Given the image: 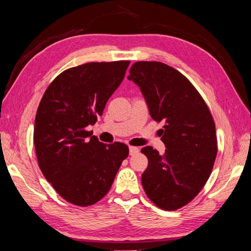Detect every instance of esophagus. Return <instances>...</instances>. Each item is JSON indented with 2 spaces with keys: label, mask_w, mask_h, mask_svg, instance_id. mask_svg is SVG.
<instances>
[{
  "label": "esophagus",
  "mask_w": 251,
  "mask_h": 251,
  "mask_svg": "<svg viewBox=\"0 0 251 251\" xmlns=\"http://www.w3.org/2000/svg\"><path fill=\"white\" fill-rule=\"evenodd\" d=\"M139 152V149H138L137 147H129V154L130 155H134V154H136V153H138Z\"/></svg>",
  "instance_id": "obj_1"
}]
</instances>
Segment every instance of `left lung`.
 Returning <instances> with one entry per match:
<instances>
[{
  "label": "left lung",
  "mask_w": 251,
  "mask_h": 251,
  "mask_svg": "<svg viewBox=\"0 0 251 251\" xmlns=\"http://www.w3.org/2000/svg\"><path fill=\"white\" fill-rule=\"evenodd\" d=\"M128 78L140 88L153 120L164 123L165 153L152 147L141 152L148 168L141 182L159 208L176 210L188 204L207 182L217 155L214 120L204 99L176 69L157 61H138Z\"/></svg>",
  "instance_id": "8db88e82"
}]
</instances>
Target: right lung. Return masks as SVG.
I'll list each match as a JSON object with an SVG mask.
<instances>
[{
  "label": "right lung",
  "mask_w": 251,
  "mask_h": 251,
  "mask_svg": "<svg viewBox=\"0 0 251 251\" xmlns=\"http://www.w3.org/2000/svg\"><path fill=\"white\" fill-rule=\"evenodd\" d=\"M129 61L89 62L59 74L47 87L34 121V147L46 180L66 201L89 206L108 193L128 147L104 145L86 127L102 115Z\"/></svg>",
  "instance_id": "obj_1"
}]
</instances>
